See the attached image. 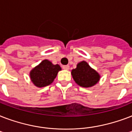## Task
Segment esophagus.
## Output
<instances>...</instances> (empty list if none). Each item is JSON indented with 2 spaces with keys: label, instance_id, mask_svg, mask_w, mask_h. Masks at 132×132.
I'll list each match as a JSON object with an SVG mask.
<instances>
[{
  "label": "esophagus",
  "instance_id": "1",
  "mask_svg": "<svg viewBox=\"0 0 132 132\" xmlns=\"http://www.w3.org/2000/svg\"><path fill=\"white\" fill-rule=\"evenodd\" d=\"M69 68H70V66H68V65H65V66H62V68L64 69V70H68Z\"/></svg>",
  "mask_w": 132,
  "mask_h": 132
}]
</instances>
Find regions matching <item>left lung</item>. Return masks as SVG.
<instances>
[{
	"label": "left lung",
	"mask_w": 132,
	"mask_h": 132,
	"mask_svg": "<svg viewBox=\"0 0 132 132\" xmlns=\"http://www.w3.org/2000/svg\"><path fill=\"white\" fill-rule=\"evenodd\" d=\"M72 76L75 81L81 87H92L98 82L100 76L96 71L90 68L87 62L83 61L72 70Z\"/></svg>",
	"instance_id": "left-lung-1"
}]
</instances>
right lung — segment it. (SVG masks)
<instances>
[{"mask_svg":"<svg viewBox=\"0 0 132 132\" xmlns=\"http://www.w3.org/2000/svg\"><path fill=\"white\" fill-rule=\"evenodd\" d=\"M61 70L58 64L54 65L48 60H44L30 72V77L34 85L38 87H44L51 84Z\"/></svg>","mask_w":132,"mask_h":132,"instance_id":"right-lung-1","label":"right lung"}]
</instances>
